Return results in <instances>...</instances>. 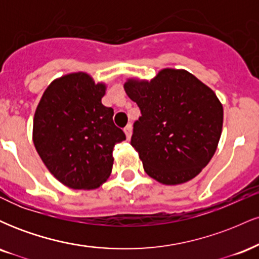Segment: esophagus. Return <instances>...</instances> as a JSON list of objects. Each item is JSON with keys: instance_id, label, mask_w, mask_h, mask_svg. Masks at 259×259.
<instances>
[{"instance_id": "esophagus-1", "label": "esophagus", "mask_w": 259, "mask_h": 259, "mask_svg": "<svg viewBox=\"0 0 259 259\" xmlns=\"http://www.w3.org/2000/svg\"><path fill=\"white\" fill-rule=\"evenodd\" d=\"M124 133H125L126 139L130 140V138H132V125H130V124L124 127Z\"/></svg>"}]
</instances>
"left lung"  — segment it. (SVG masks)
Here are the masks:
<instances>
[{
    "instance_id": "1",
    "label": "left lung",
    "mask_w": 259,
    "mask_h": 259,
    "mask_svg": "<svg viewBox=\"0 0 259 259\" xmlns=\"http://www.w3.org/2000/svg\"><path fill=\"white\" fill-rule=\"evenodd\" d=\"M141 117L132 146L145 171L165 185L194 179L214 154L223 126V106L208 86L186 70L163 69L151 81L124 85Z\"/></svg>"
}]
</instances>
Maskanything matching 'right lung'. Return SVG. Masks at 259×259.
<instances>
[{
	"label": "right lung",
	"instance_id": "right-lung-1",
	"mask_svg": "<svg viewBox=\"0 0 259 259\" xmlns=\"http://www.w3.org/2000/svg\"><path fill=\"white\" fill-rule=\"evenodd\" d=\"M106 86L86 73H73L44 92L34 117L35 148L65 186L99 187L113 167V148L125 134L113 123V108L101 102Z\"/></svg>",
	"mask_w": 259,
	"mask_h": 259
}]
</instances>
